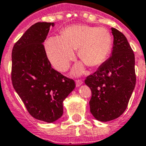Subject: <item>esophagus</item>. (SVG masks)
<instances>
[{
  "label": "esophagus",
  "mask_w": 146,
  "mask_h": 146,
  "mask_svg": "<svg viewBox=\"0 0 146 146\" xmlns=\"http://www.w3.org/2000/svg\"><path fill=\"white\" fill-rule=\"evenodd\" d=\"M76 87H79V86L82 85V84H83V81L79 80V79H78V80L76 81Z\"/></svg>",
  "instance_id": "1"
}]
</instances>
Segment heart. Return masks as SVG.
<instances>
[{"label":"heart","mask_w":146,"mask_h":146,"mask_svg":"<svg viewBox=\"0 0 146 146\" xmlns=\"http://www.w3.org/2000/svg\"><path fill=\"white\" fill-rule=\"evenodd\" d=\"M111 35L105 28L89 26H72L66 28L61 36H51L45 42L47 55L54 68L65 71L70 61L74 58V51L78 49V57L87 65L96 67L104 62L111 48ZM83 68H76L79 73Z\"/></svg>","instance_id":"b5f03b06"}]
</instances>
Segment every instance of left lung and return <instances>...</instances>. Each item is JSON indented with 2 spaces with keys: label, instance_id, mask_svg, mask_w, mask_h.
<instances>
[{
  "label": "left lung",
  "instance_id": "obj_1",
  "mask_svg": "<svg viewBox=\"0 0 146 146\" xmlns=\"http://www.w3.org/2000/svg\"><path fill=\"white\" fill-rule=\"evenodd\" d=\"M111 55L85 79L92 92L90 112L96 120L106 122L123 113L136 84L134 54L123 34L111 28Z\"/></svg>",
  "mask_w": 146,
  "mask_h": 146
}]
</instances>
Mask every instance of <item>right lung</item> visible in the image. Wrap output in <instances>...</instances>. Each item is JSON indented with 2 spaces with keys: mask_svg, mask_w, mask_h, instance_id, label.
<instances>
[{
  "mask_svg": "<svg viewBox=\"0 0 146 146\" xmlns=\"http://www.w3.org/2000/svg\"><path fill=\"white\" fill-rule=\"evenodd\" d=\"M54 23H36L15 43L12 54V82L33 117L53 123L62 117L63 101L76 84L52 68L43 42Z\"/></svg>",
  "mask_w": 146,
  "mask_h": 146,
  "instance_id": "right-lung-1",
  "label": "right lung"
}]
</instances>
